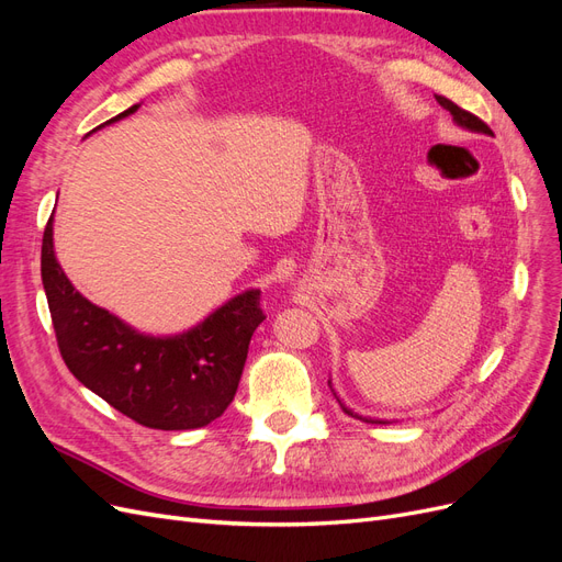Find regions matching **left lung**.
Listing matches in <instances>:
<instances>
[{"instance_id": "obj_1", "label": "left lung", "mask_w": 562, "mask_h": 562, "mask_svg": "<svg viewBox=\"0 0 562 562\" xmlns=\"http://www.w3.org/2000/svg\"><path fill=\"white\" fill-rule=\"evenodd\" d=\"M436 100H438V105H440V108L448 110V112L452 114V119H454V122H457L459 126H464V128L475 131V133H490V135H492L490 126L483 122L481 116H475V114H471L469 110L454 105L452 100H450V98H446V95H436ZM328 384H330V380H328ZM333 394H335V391H333ZM337 403H339V407H342V411H345V415H349V417L363 419V422H368V424H384V422H378V419H366V417H361V415H356L353 411H349V407H345V405H342V401H339V398H337Z\"/></svg>"}]
</instances>
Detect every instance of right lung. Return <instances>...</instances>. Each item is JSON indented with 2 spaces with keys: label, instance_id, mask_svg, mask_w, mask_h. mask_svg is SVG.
<instances>
[{
  "label": "right lung",
  "instance_id": "right-lung-1",
  "mask_svg": "<svg viewBox=\"0 0 562 562\" xmlns=\"http://www.w3.org/2000/svg\"><path fill=\"white\" fill-rule=\"evenodd\" d=\"M135 110L138 105L110 122ZM50 223L42 239V281L58 349L72 375L149 429H199L223 415L239 389L250 337L267 318L260 291L236 295L182 335L147 337L75 291L54 255Z\"/></svg>",
  "mask_w": 562,
  "mask_h": 562
}]
</instances>
